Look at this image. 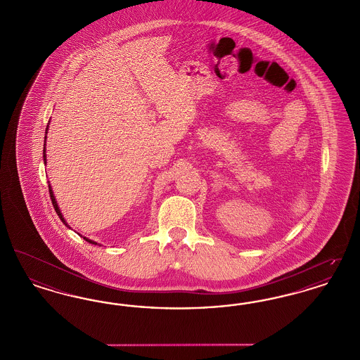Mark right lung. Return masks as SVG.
<instances>
[{
    "mask_svg": "<svg viewBox=\"0 0 360 360\" xmlns=\"http://www.w3.org/2000/svg\"><path fill=\"white\" fill-rule=\"evenodd\" d=\"M49 128H46V131H47ZM47 134V132H46ZM46 146V144H44ZM43 158H44V163H46V147L43 148ZM49 188H50V197H51V201H52V205H53V209L56 210V213H58V216H59V219L62 220V223L66 224V221H65V219H63V216H62V213H60V210H59V207H58V204H56V201H55V197H53V193H52L51 186L49 185ZM68 225V224H66ZM69 226V225H68ZM84 239L87 241V243H91V244H97L96 241H93V240H89L86 239V238H84Z\"/></svg>",
    "mask_w": 360,
    "mask_h": 360,
    "instance_id": "obj_1",
    "label": "right lung"
}]
</instances>
